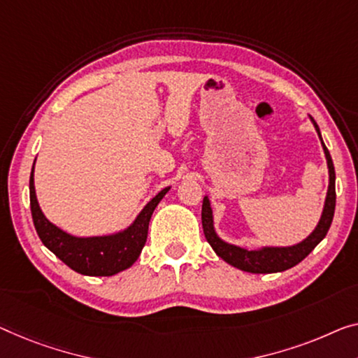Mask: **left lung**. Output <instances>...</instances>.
I'll list each match as a JSON object with an SVG mask.
<instances>
[{
  "instance_id": "8db88e82",
  "label": "left lung",
  "mask_w": 358,
  "mask_h": 358,
  "mask_svg": "<svg viewBox=\"0 0 358 358\" xmlns=\"http://www.w3.org/2000/svg\"><path fill=\"white\" fill-rule=\"evenodd\" d=\"M312 122L317 128L320 140H322L317 122L313 119ZM322 146L328 162L329 186H328V194H327V201H324V209L322 213V218H320L318 225L310 236L303 239L302 243L296 244V246H289V248H262L257 250H248V249L233 246V244L222 241V239L217 236L215 230H213L210 202L207 197H204V201H202V213H201L202 230H204L207 243H209L212 249L215 250L218 257H222L225 262L236 266L239 270L249 271V273H276V271H285L287 268H291V266L297 265L299 262H302V260L306 259L313 249H315L317 244L327 236L329 227H331V222L334 217V207H336L334 165L331 161V156H329L328 148L324 146L323 140H322Z\"/></svg>"
}]
</instances>
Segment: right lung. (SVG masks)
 Wrapping results in <instances>:
<instances>
[{
  "label": "right lung",
  "instance_id": "1",
  "mask_svg": "<svg viewBox=\"0 0 358 358\" xmlns=\"http://www.w3.org/2000/svg\"><path fill=\"white\" fill-rule=\"evenodd\" d=\"M170 188H164L148 202L136 220L122 233L110 236L77 238L67 234L43 215L35 196L34 167L30 173V210L41 243L77 273L88 276H112L136 262L146 244L148 227L154 209Z\"/></svg>",
  "mask_w": 358,
  "mask_h": 358
}]
</instances>
